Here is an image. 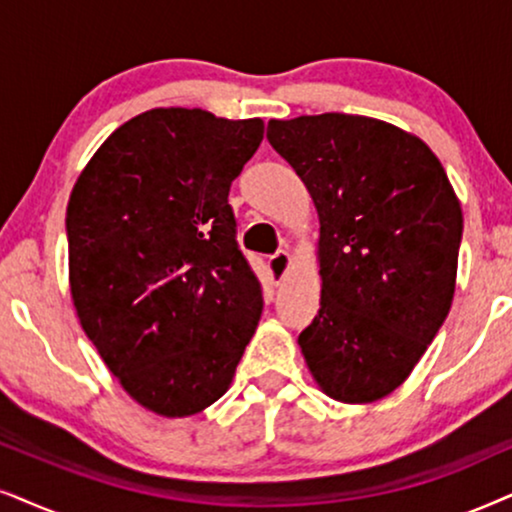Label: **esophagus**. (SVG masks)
I'll use <instances>...</instances> for the list:
<instances>
[{
    "label": "esophagus",
    "mask_w": 512,
    "mask_h": 512,
    "mask_svg": "<svg viewBox=\"0 0 512 512\" xmlns=\"http://www.w3.org/2000/svg\"><path fill=\"white\" fill-rule=\"evenodd\" d=\"M290 267H293V257H290L288 250H278L276 255L269 257V269H271V274H274L276 283H281L283 278L288 276Z\"/></svg>",
    "instance_id": "1"
}]
</instances>
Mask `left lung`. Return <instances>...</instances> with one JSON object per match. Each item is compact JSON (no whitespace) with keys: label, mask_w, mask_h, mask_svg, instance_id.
<instances>
[{"label":"left lung","mask_w":512,"mask_h":512,"mask_svg":"<svg viewBox=\"0 0 512 512\" xmlns=\"http://www.w3.org/2000/svg\"><path fill=\"white\" fill-rule=\"evenodd\" d=\"M267 139L319 215L321 307L297 338L304 364L335 401L383 399L454 302L463 234L454 186L423 139L366 115L269 120Z\"/></svg>","instance_id":"obj_1"}]
</instances>
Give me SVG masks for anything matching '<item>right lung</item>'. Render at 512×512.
Listing matches in <instances>:
<instances>
[{
  "mask_svg": "<svg viewBox=\"0 0 512 512\" xmlns=\"http://www.w3.org/2000/svg\"><path fill=\"white\" fill-rule=\"evenodd\" d=\"M262 137L260 118L153 108L103 141L70 193L77 319L122 390L163 418L215 404L260 321L229 189Z\"/></svg>",
  "mask_w": 512,
  "mask_h": 512,
  "instance_id": "1",
  "label": "right lung"
}]
</instances>
